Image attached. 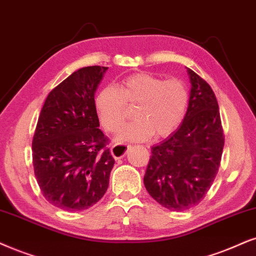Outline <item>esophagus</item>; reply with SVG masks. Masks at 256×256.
Here are the masks:
<instances>
[{
    "instance_id": "esophagus-1",
    "label": "esophagus",
    "mask_w": 256,
    "mask_h": 256,
    "mask_svg": "<svg viewBox=\"0 0 256 256\" xmlns=\"http://www.w3.org/2000/svg\"><path fill=\"white\" fill-rule=\"evenodd\" d=\"M131 146L130 145H126V144H114L113 146L111 148V154L114 160H120L126 154V152H128V148Z\"/></svg>"
}]
</instances>
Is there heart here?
Returning <instances> with one entry per match:
<instances>
[{"label":"heart","mask_w":256,"mask_h":256,"mask_svg":"<svg viewBox=\"0 0 256 256\" xmlns=\"http://www.w3.org/2000/svg\"><path fill=\"white\" fill-rule=\"evenodd\" d=\"M126 104L137 105L136 120L126 125L119 137L140 142L152 134L160 138L172 134L186 116L189 94L177 79L164 80L150 73L131 74L118 87L106 86L96 94V113L106 131L116 134L122 128Z\"/></svg>","instance_id":"1"}]
</instances>
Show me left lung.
Returning <instances> with one entry per match:
<instances>
[{
    "instance_id": "8db88e82",
    "label": "left lung",
    "mask_w": 256,
    "mask_h": 256,
    "mask_svg": "<svg viewBox=\"0 0 256 256\" xmlns=\"http://www.w3.org/2000/svg\"><path fill=\"white\" fill-rule=\"evenodd\" d=\"M192 88L183 122L151 148L144 176L148 192L170 210L198 204L214 182L224 145L220 110L212 87L186 68Z\"/></svg>"
}]
</instances>
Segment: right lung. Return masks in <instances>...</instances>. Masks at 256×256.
<instances>
[{"label": "right lung", "mask_w": 256, "mask_h": 256, "mask_svg": "<svg viewBox=\"0 0 256 256\" xmlns=\"http://www.w3.org/2000/svg\"><path fill=\"white\" fill-rule=\"evenodd\" d=\"M108 67L76 70L48 94L33 138L38 186L58 208L85 210L104 196L114 160L99 128L94 94Z\"/></svg>", "instance_id": "add662e5"}]
</instances>
